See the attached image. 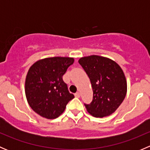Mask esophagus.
<instances>
[{"instance_id": "34e87169", "label": "esophagus", "mask_w": 150, "mask_h": 150, "mask_svg": "<svg viewBox=\"0 0 150 150\" xmlns=\"http://www.w3.org/2000/svg\"><path fill=\"white\" fill-rule=\"evenodd\" d=\"M75 97L79 98L80 96H81V94H80L79 92H77V93H75Z\"/></svg>"}]
</instances>
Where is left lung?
Instances as JSON below:
<instances>
[{
	"instance_id": "left-lung-1",
	"label": "left lung",
	"mask_w": 150,
	"mask_h": 150,
	"mask_svg": "<svg viewBox=\"0 0 150 150\" xmlns=\"http://www.w3.org/2000/svg\"><path fill=\"white\" fill-rule=\"evenodd\" d=\"M88 76L93 89V100L85 104L87 111L95 117L109 116L115 112L127 92L125 75L118 64L107 57L97 55L78 60Z\"/></svg>"
}]
</instances>
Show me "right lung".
<instances>
[{"label":"right lung","instance_id":"1","mask_svg":"<svg viewBox=\"0 0 150 150\" xmlns=\"http://www.w3.org/2000/svg\"><path fill=\"white\" fill-rule=\"evenodd\" d=\"M73 62L74 59L71 57H49L38 60L29 69L25 95L30 107L41 117L57 118L75 97L62 79Z\"/></svg>","mask_w":150,"mask_h":150}]
</instances>
